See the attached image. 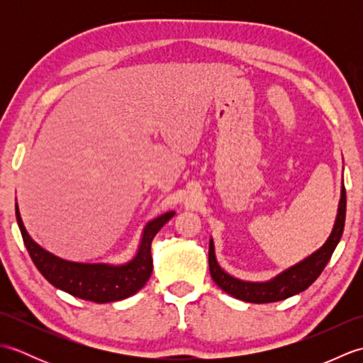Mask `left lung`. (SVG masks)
<instances>
[{
    "instance_id": "obj_1",
    "label": "left lung",
    "mask_w": 363,
    "mask_h": 363,
    "mask_svg": "<svg viewBox=\"0 0 363 363\" xmlns=\"http://www.w3.org/2000/svg\"><path fill=\"white\" fill-rule=\"evenodd\" d=\"M345 217H346V190L343 186L340 204H338L337 220L333 229V234L329 235L328 242L323 245L317 252H313L311 257H307L303 262H299L298 265L289 268L287 272L276 276L274 279L269 282H260V284L243 282L223 272L220 265L217 264V259H215L213 243L211 240L209 269H211L212 279L221 290L229 293L230 296L246 301V303H256V304L276 303V301H282L285 298L296 295V293L304 291L307 287H311V285L317 281V277L328 265L330 256H333L338 242H340L343 229H345Z\"/></svg>"
}]
</instances>
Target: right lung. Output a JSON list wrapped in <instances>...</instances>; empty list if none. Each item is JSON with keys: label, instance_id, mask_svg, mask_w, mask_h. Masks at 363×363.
Masks as SVG:
<instances>
[{"label": "right lung", "instance_id": "add662e5", "mask_svg": "<svg viewBox=\"0 0 363 363\" xmlns=\"http://www.w3.org/2000/svg\"><path fill=\"white\" fill-rule=\"evenodd\" d=\"M15 215H17L20 233L29 256L45 279L73 296L103 304L133 296L150 279L152 272L151 242L160 228L173 217L174 212L160 215L159 218L148 223L137 256L133 262L123 267L76 264V262H67L52 256L28 235L17 204H15Z\"/></svg>", "mask_w": 363, "mask_h": 363}]
</instances>
